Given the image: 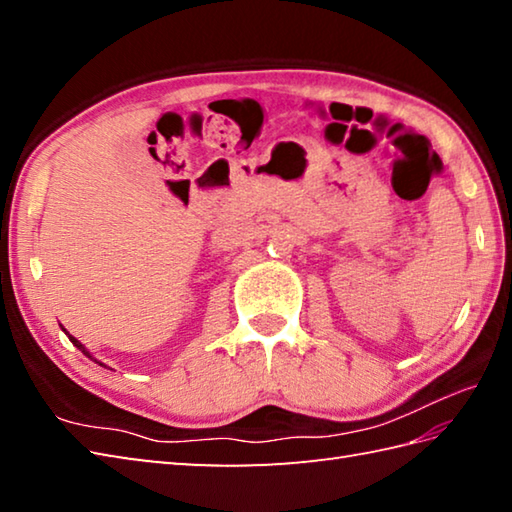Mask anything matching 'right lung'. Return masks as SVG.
I'll use <instances>...</instances> for the list:
<instances>
[{
  "label": "right lung",
  "mask_w": 512,
  "mask_h": 512,
  "mask_svg": "<svg viewBox=\"0 0 512 512\" xmlns=\"http://www.w3.org/2000/svg\"><path fill=\"white\" fill-rule=\"evenodd\" d=\"M61 330H63V328H61ZM63 332H65V330H63ZM65 334H68V332H65ZM68 339H70V341H72V345H74V347H79V350H81V352H83V354H85V356H88V358H92V361H94V363H99V365H101V367H107V365H103V363H101V361H96V358H94V356H92V354H90V352H88V350H85V345H83V343H79V341H76V339H74V336H72V334H68Z\"/></svg>",
  "instance_id": "right-lung-1"
}]
</instances>
